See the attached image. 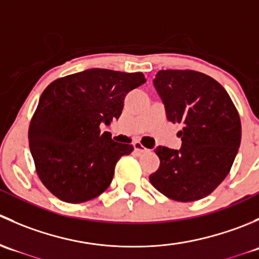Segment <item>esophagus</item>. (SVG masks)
I'll list each match as a JSON object with an SVG mask.
<instances>
[{"label":"esophagus","mask_w":259,"mask_h":259,"mask_svg":"<svg viewBox=\"0 0 259 259\" xmlns=\"http://www.w3.org/2000/svg\"><path fill=\"white\" fill-rule=\"evenodd\" d=\"M134 150L137 151V153H145L148 149H146L145 146H143L140 143H134Z\"/></svg>","instance_id":"34e87169"}]
</instances>
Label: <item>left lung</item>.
<instances>
[{"instance_id":"8db88e82","label":"left lung","mask_w":259,"mask_h":259,"mask_svg":"<svg viewBox=\"0 0 259 259\" xmlns=\"http://www.w3.org/2000/svg\"><path fill=\"white\" fill-rule=\"evenodd\" d=\"M154 88L165 106L166 119L183 129L179 150L158 146L160 165L149 180L177 202L209 195L228 176L241 145L239 114L226 89L193 70H160Z\"/></svg>"}]
</instances>
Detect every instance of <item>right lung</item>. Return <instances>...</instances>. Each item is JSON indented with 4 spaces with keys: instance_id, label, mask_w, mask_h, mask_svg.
I'll return each mask as SVG.
<instances>
[{
    "instance_id": "obj_1",
    "label": "right lung",
    "mask_w": 259,
    "mask_h": 259,
    "mask_svg": "<svg viewBox=\"0 0 259 259\" xmlns=\"http://www.w3.org/2000/svg\"><path fill=\"white\" fill-rule=\"evenodd\" d=\"M142 72L89 69L52 81L41 94L28 129L31 155L42 184L66 203H83L108 189L115 165L134 148L101 134L121 115Z\"/></svg>"
}]
</instances>
